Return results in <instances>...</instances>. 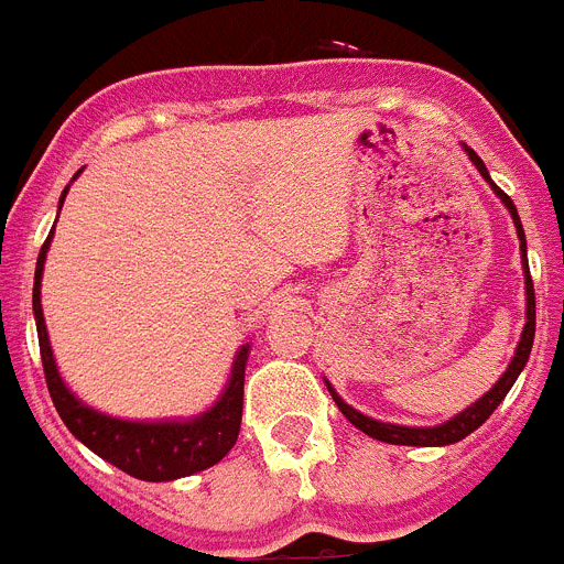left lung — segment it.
<instances>
[{
	"label": "left lung",
	"instance_id": "8db88e82",
	"mask_svg": "<svg viewBox=\"0 0 564 564\" xmlns=\"http://www.w3.org/2000/svg\"><path fill=\"white\" fill-rule=\"evenodd\" d=\"M463 149H466L468 161L475 163L477 172L486 177V183L491 188H495V194L500 197L502 203H506L508 214H511V220H514L517 226V237H520V251H522V268H525V327H522V336H520V344H517L514 350V358H511V364L506 367V372H502L500 381L491 387V390L486 392V395L480 398V401H475L471 406H466V410L460 412V415L449 417V421L437 423V426H398V423H383V421H376V417H367L364 412L352 410L350 403H344L341 398H338V392L333 390L330 383H327V390H330L333 401H336V406L341 410V415L347 417V421L356 426V430H361L364 435L376 437V441L381 443H395V446H449V443H457L463 441L466 435H471L475 430H480L482 423L488 421V415L497 410L502 403V398L508 395V390L514 387L517 376L522 372V367H525L528 356H531V347H534V333H536V302H534V282H531V271H528V253H525V231H522V223H520V214H517V206L514 200L508 197L506 192H502L500 186H497L491 177H488V169L486 163L477 158L475 149H468L466 143H463Z\"/></svg>",
	"mask_w": 564,
	"mask_h": 564
}]
</instances>
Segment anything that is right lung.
Here are the masks:
<instances>
[{
    "instance_id": "1",
    "label": "right lung",
    "mask_w": 564,
    "mask_h": 564,
    "mask_svg": "<svg viewBox=\"0 0 564 564\" xmlns=\"http://www.w3.org/2000/svg\"><path fill=\"white\" fill-rule=\"evenodd\" d=\"M82 169L76 172V177ZM73 177V181H76ZM69 188V186H67ZM67 188L62 192L58 212L64 206ZM50 239L53 231L44 239L42 251L36 259V279H33V316H36L39 330V350H42L44 378H47V390L53 403H56L58 417L64 421L73 435L104 457L107 463L118 466L127 475L138 477L147 482H166L177 477L197 475L203 468H212L231 452L239 435V421H242V387H246V364L251 344H242L234 356L231 378H228L226 390L217 398L212 410L203 415L188 417V421H121V417L104 415L93 410L84 401H78L67 390L56 367V358L50 350L47 325H44L42 313V271L44 259H47Z\"/></svg>"
}]
</instances>
